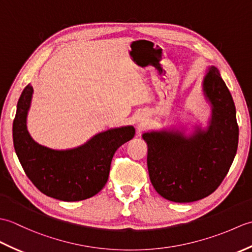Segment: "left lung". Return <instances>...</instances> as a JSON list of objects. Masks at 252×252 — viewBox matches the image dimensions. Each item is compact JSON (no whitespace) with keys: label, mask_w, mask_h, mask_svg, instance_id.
Wrapping results in <instances>:
<instances>
[{"label":"left lung","mask_w":252,"mask_h":252,"mask_svg":"<svg viewBox=\"0 0 252 252\" xmlns=\"http://www.w3.org/2000/svg\"><path fill=\"white\" fill-rule=\"evenodd\" d=\"M202 92L211 104L208 126L190 135L180 130L143 134L147 143L149 179L160 196L174 202H191L215 191L225 178L238 146L236 108L220 71L208 68Z\"/></svg>","instance_id":"8db88e82"}]
</instances>
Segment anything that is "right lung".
<instances>
[{"mask_svg": "<svg viewBox=\"0 0 252 252\" xmlns=\"http://www.w3.org/2000/svg\"><path fill=\"white\" fill-rule=\"evenodd\" d=\"M33 88L27 85L17 103L13 122L15 152L25 173L37 189L63 201L93 197L108 180L116 151L133 138L132 126L115 127L94 135L83 145L56 151L37 144L27 129Z\"/></svg>", "mask_w": 252, "mask_h": 252, "instance_id": "1", "label": "right lung"}]
</instances>
